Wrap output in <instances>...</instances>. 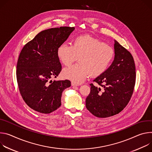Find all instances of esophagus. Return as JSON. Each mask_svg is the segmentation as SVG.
I'll use <instances>...</instances> for the list:
<instances>
[{"instance_id": "obj_1", "label": "esophagus", "mask_w": 152, "mask_h": 152, "mask_svg": "<svg viewBox=\"0 0 152 152\" xmlns=\"http://www.w3.org/2000/svg\"><path fill=\"white\" fill-rule=\"evenodd\" d=\"M71 85H72V86H79V85H78V84H76L75 83H74V82L71 83Z\"/></svg>"}]
</instances>
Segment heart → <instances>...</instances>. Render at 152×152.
Masks as SVG:
<instances>
[{"mask_svg":"<svg viewBox=\"0 0 152 152\" xmlns=\"http://www.w3.org/2000/svg\"><path fill=\"white\" fill-rule=\"evenodd\" d=\"M57 56L66 66L79 57V63L65 68L64 78L77 84L85 81L91 74L97 77L104 73L114 57V50L104 42L90 36H81L73 40L72 45L61 43L57 48Z\"/></svg>","mask_w":152,"mask_h":152,"instance_id":"heart-1","label":"heart"}]
</instances>
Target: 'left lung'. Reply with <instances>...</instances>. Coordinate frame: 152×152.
<instances>
[{
	"label": "left lung",
	"mask_w": 152,
	"mask_h": 152,
	"mask_svg": "<svg viewBox=\"0 0 152 152\" xmlns=\"http://www.w3.org/2000/svg\"><path fill=\"white\" fill-rule=\"evenodd\" d=\"M115 58L109 68L90 84L91 92L86 107L94 116L107 118L119 113L132 96L136 80V69L131 53L115 40Z\"/></svg>",
	"instance_id": "obj_1"
}]
</instances>
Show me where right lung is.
Masks as SVG:
<instances>
[{"label": "right lung", "mask_w": 152, "mask_h": 152, "mask_svg": "<svg viewBox=\"0 0 152 152\" xmlns=\"http://www.w3.org/2000/svg\"><path fill=\"white\" fill-rule=\"evenodd\" d=\"M74 29L60 26L43 30L22 48L17 64V81L22 98L32 109L48 114L61 106L62 92L71 86V81L50 79L61 71L57 48Z\"/></svg>", "instance_id": "right-lung-1"}]
</instances>
